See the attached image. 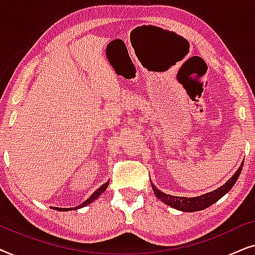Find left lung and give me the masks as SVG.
<instances>
[{
    "mask_svg": "<svg viewBox=\"0 0 255 255\" xmlns=\"http://www.w3.org/2000/svg\"><path fill=\"white\" fill-rule=\"evenodd\" d=\"M244 162L240 165L238 170L233 174V176L225 184H223L222 187H219L218 189H216L211 193L201 195L198 197H177V196H172V195L165 194L159 189H156L154 184H152L153 191H154V195L159 200H161L163 203H166L169 207L175 208L177 210L184 211V212H193V211H200L203 210V209H207L210 207L214 203H216L219 198L224 196V195L228 193V191L231 189V188L235 186V183L238 180L240 175V172H242Z\"/></svg>",
    "mask_w": 255,
    "mask_h": 255,
    "instance_id": "8db88e82",
    "label": "left lung"
}]
</instances>
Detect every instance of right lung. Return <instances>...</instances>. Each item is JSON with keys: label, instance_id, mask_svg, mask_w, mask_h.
Instances as JSON below:
<instances>
[{"label": "right lung", "instance_id": "1", "mask_svg": "<svg viewBox=\"0 0 255 255\" xmlns=\"http://www.w3.org/2000/svg\"><path fill=\"white\" fill-rule=\"evenodd\" d=\"M108 184H109V182H106L104 184H102V186H101L99 189H97L95 193H94L92 196H90L88 200H87L86 202H83V203L81 204V205H79V207H76V208H72V209H62V208H57V210H59V211H67V210H73V209H79V208H82V207H86V205H88V204H90L92 203L93 201H95L97 197L100 196L101 194L103 193V191H106V189H107V187H108Z\"/></svg>", "mask_w": 255, "mask_h": 255}]
</instances>
